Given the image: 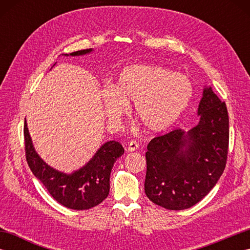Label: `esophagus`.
<instances>
[{"label":"esophagus","instance_id":"obj_1","mask_svg":"<svg viewBox=\"0 0 250 250\" xmlns=\"http://www.w3.org/2000/svg\"><path fill=\"white\" fill-rule=\"evenodd\" d=\"M140 148V144L137 143L136 141H130L129 144H128V147H126V150L128 151H135Z\"/></svg>","mask_w":250,"mask_h":250}]
</instances>
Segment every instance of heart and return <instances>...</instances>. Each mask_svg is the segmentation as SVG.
Returning <instances> with one entry per match:
<instances>
[{"mask_svg":"<svg viewBox=\"0 0 250 250\" xmlns=\"http://www.w3.org/2000/svg\"><path fill=\"white\" fill-rule=\"evenodd\" d=\"M194 93L190 79L163 66L141 64L125 68L115 89L103 91L106 113L115 120L134 103V118L149 131L168 128L188 107Z\"/></svg>","mask_w":250,"mask_h":250,"instance_id":"b5f03b06","label":"heart"}]
</instances>
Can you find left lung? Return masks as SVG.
<instances>
[{
  "label": "left lung",
  "mask_w": 250,
  "mask_h": 250,
  "mask_svg": "<svg viewBox=\"0 0 250 250\" xmlns=\"http://www.w3.org/2000/svg\"><path fill=\"white\" fill-rule=\"evenodd\" d=\"M199 125L187 134L175 129L147 146L145 193L171 210L186 209L213 189L225 171L229 149V116L211 88L203 91Z\"/></svg>",
  "instance_id": "obj_1"
}]
</instances>
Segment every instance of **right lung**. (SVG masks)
Returning a JSON list of instances; mask_svg holds the SVG:
<instances>
[{
    "mask_svg": "<svg viewBox=\"0 0 250 250\" xmlns=\"http://www.w3.org/2000/svg\"><path fill=\"white\" fill-rule=\"evenodd\" d=\"M90 51L91 49H83L70 55L81 56ZM23 135L25 158L32 173L58 203L71 209L83 210L92 208L107 198L111 168L117 159L125 152L120 143H105L83 168L72 174H64L47 166L37 155L32 145L25 120Z\"/></svg>",
    "mask_w": 250,
    "mask_h": 250,
    "instance_id": "1",
    "label": "right lung"
}]
</instances>
